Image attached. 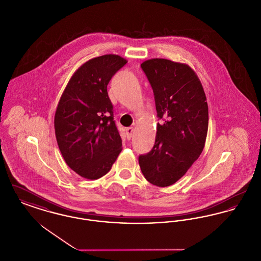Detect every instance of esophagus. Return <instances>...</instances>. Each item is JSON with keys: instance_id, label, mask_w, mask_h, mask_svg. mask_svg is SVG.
<instances>
[{"instance_id": "1", "label": "esophagus", "mask_w": 261, "mask_h": 261, "mask_svg": "<svg viewBox=\"0 0 261 261\" xmlns=\"http://www.w3.org/2000/svg\"><path fill=\"white\" fill-rule=\"evenodd\" d=\"M133 133H134L133 127H128V128H126V134H127L128 138H131V137L133 136Z\"/></svg>"}]
</instances>
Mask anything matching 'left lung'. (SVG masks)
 Masks as SVG:
<instances>
[{"label": "left lung", "mask_w": 261, "mask_h": 261, "mask_svg": "<svg viewBox=\"0 0 261 261\" xmlns=\"http://www.w3.org/2000/svg\"><path fill=\"white\" fill-rule=\"evenodd\" d=\"M141 67L152 88L158 117L153 148L139 156L145 178L152 185H173L186 174L204 148L208 107L196 72L185 63L151 59Z\"/></svg>", "instance_id": "left-lung-1"}]
</instances>
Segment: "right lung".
<instances>
[{
  "instance_id": "right-lung-1",
  "label": "right lung",
  "mask_w": 261,
  "mask_h": 261,
  "mask_svg": "<svg viewBox=\"0 0 261 261\" xmlns=\"http://www.w3.org/2000/svg\"><path fill=\"white\" fill-rule=\"evenodd\" d=\"M127 61L105 55L82 64L62 93L55 114L58 146L66 164L90 180L108 173L122 150L108 84Z\"/></svg>"
}]
</instances>
